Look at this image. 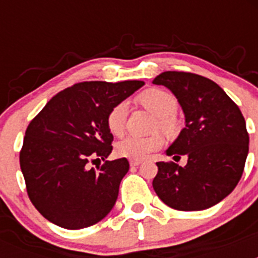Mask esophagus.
<instances>
[{"label":"esophagus","instance_id":"1","mask_svg":"<svg viewBox=\"0 0 258 258\" xmlns=\"http://www.w3.org/2000/svg\"><path fill=\"white\" fill-rule=\"evenodd\" d=\"M141 163H142V161H141V160H134V159H132V160L129 161L131 166H138Z\"/></svg>","mask_w":258,"mask_h":258}]
</instances>
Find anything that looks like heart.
Returning <instances> with one entry per match:
<instances>
[{
  "mask_svg": "<svg viewBox=\"0 0 258 258\" xmlns=\"http://www.w3.org/2000/svg\"><path fill=\"white\" fill-rule=\"evenodd\" d=\"M141 103L159 117L157 125L166 132H172L174 121L172 116L177 111V99L169 92L163 89H149L141 95ZM126 102H120L108 112L107 116V126L113 136H121L125 129V120L127 115ZM164 141L160 136L151 137H125L124 140L116 143V152L118 156L140 160L145 159L159 150L163 146Z\"/></svg>",
  "mask_w": 258,
  "mask_h": 258,
  "instance_id": "heart-1",
  "label": "heart"
}]
</instances>
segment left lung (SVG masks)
<instances>
[{"instance_id":"8db88e82","label":"left lung","mask_w":258,"mask_h":258,"mask_svg":"<svg viewBox=\"0 0 258 258\" xmlns=\"http://www.w3.org/2000/svg\"><path fill=\"white\" fill-rule=\"evenodd\" d=\"M177 98L183 127L168 156H187V164L156 163L152 181L156 195L177 211H203L231 194L240 181L249 137L240 109L217 84L188 72L166 71L152 81Z\"/></svg>"}]
</instances>
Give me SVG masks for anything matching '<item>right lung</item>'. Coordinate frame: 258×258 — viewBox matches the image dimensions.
<instances>
[{"mask_svg":"<svg viewBox=\"0 0 258 258\" xmlns=\"http://www.w3.org/2000/svg\"><path fill=\"white\" fill-rule=\"evenodd\" d=\"M143 85L138 80L76 84L54 95L32 120L20 169L32 204L47 221L79 230L99 222L113 208L129 163L125 157L106 160L113 141L107 116ZM93 157L105 161L98 172L87 168Z\"/></svg>","mask_w":258,"mask_h":258,"instance_id":"add662e5","label":"right lung"}]
</instances>
